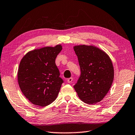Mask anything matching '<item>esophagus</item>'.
I'll use <instances>...</instances> for the list:
<instances>
[{
    "label": "esophagus",
    "mask_w": 135,
    "mask_h": 135,
    "mask_svg": "<svg viewBox=\"0 0 135 135\" xmlns=\"http://www.w3.org/2000/svg\"><path fill=\"white\" fill-rule=\"evenodd\" d=\"M67 81H68V83H72V81H73V78H69V79H68Z\"/></svg>",
    "instance_id": "1"
}]
</instances>
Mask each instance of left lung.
<instances>
[{"label": "left lung", "instance_id": "1", "mask_svg": "<svg viewBox=\"0 0 135 135\" xmlns=\"http://www.w3.org/2000/svg\"><path fill=\"white\" fill-rule=\"evenodd\" d=\"M80 68V76L74 88L79 98L88 104L101 101L112 85L114 69L109 56L93 46L73 47Z\"/></svg>", "mask_w": 135, "mask_h": 135}]
</instances>
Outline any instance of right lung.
I'll return each instance as SVG.
<instances>
[{
  "label": "right lung",
  "mask_w": 135,
  "mask_h": 135,
  "mask_svg": "<svg viewBox=\"0 0 135 135\" xmlns=\"http://www.w3.org/2000/svg\"><path fill=\"white\" fill-rule=\"evenodd\" d=\"M60 45L30 51L22 58L17 72L20 90L30 102L42 107L55 100L63 80L55 59Z\"/></svg>",
  "instance_id": "obj_1"
}]
</instances>
